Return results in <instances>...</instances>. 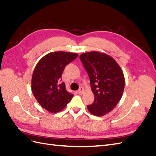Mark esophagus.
<instances>
[{
	"label": "esophagus",
	"instance_id": "1",
	"mask_svg": "<svg viewBox=\"0 0 156 156\" xmlns=\"http://www.w3.org/2000/svg\"><path fill=\"white\" fill-rule=\"evenodd\" d=\"M84 91V88H82V87H81V88H79V89L77 90V93H78L79 94H83Z\"/></svg>",
	"mask_w": 156,
	"mask_h": 156
}]
</instances>
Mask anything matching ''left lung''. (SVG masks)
I'll use <instances>...</instances> for the list:
<instances>
[{"label":"left lung","instance_id":"obj_1","mask_svg":"<svg viewBox=\"0 0 156 156\" xmlns=\"http://www.w3.org/2000/svg\"><path fill=\"white\" fill-rule=\"evenodd\" d=\"M79 57L88 73L94 94L93 103L87 108L91 114L102 116L120 101L125 86L124 73L116 60L105 53L91 51Z\"/></svg>","mask_w":156,"mask_h":156}]
</instances>
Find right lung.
<instances>
[{"instance_id": "add662e5", "label": "right lung", "mask_w": 156, "mask_h": 156, "mask_svg": "<svg viewBox=\"0 0 156 156\" xmlns=\"http://www.w3.org/2000/svg\"><path fill=\"white\" fill-rule=\"evenodd\" d=\"M77 56V53L70 52H52L37 63L32 73V91L45 110L52 113L62 111L73 97L61 81L65 67Z\"/></svg>"}]
</instances>
